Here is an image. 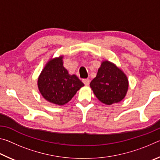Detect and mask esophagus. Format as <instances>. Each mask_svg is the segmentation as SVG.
<instances>
[{
    "mask_svg": "<svg viewBox=\"0 0 160 160\" xmlns=\"http://www.w3.org/2000/svg\"><path fill=\"white\" fill-rule=\"evenodd\" d=\"M82 82L85 84V86H88L89 85H90V81L89 79H84V80H82Z\"/></svg>",
    "mask_w": 160,
    "mask_h": 160,
    "instance_id": "esophagus-1",
    "label": "esophagus"
}]
</instances>
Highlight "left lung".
<instances>
[{"label": "left lung", "instance_id": "8db88e82", "mask_svg": "<svg viewBox=\"0 0 160 160\" xmlns=\"http://www.w3.org/2000/svg\"><path fill=\"white\" fill-rule=\"evenodd\" d=\"M90 88L100 102L107 105L118 103L125 98L128 90L126 75L116 64L103 61Z\"/></svg>", "mask_w": 160, "mask_h": 160}]
</instances>
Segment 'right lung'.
Masks as SVG:
<instances>
[{
  "label": "right lung",
  "mask_w": 160,
  "mask_h": 160,
  "mask_svg": "<svg viewBox=\"0 0 160 160\" xmlns=\"http://www.w3.org/2000/svg\"><path fill=\"white\" fill-rule=\"evenodd\" d=\"M63 56L49 59L37 80L40 93L52 104L63 106L71 100L84 84L63 66Z\"/></svg>",
  "instance_id": "right-lung-1"
}]
</instances>
